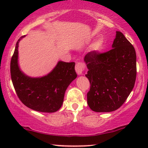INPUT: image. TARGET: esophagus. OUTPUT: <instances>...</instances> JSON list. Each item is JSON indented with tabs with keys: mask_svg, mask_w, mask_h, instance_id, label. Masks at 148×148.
<instances>
[{
	"mask_svg": "<svg viewBox=\"0 0 148 148\" xmlns=\"http://www.w3.org/2000/svg\"><path fill=\"white\" fill-rule=\"evenodd\" d=\"M86 69V64L84 62H77L75 65V71L78 75H82Z\"/></svg>",
	"mask_w": 148,
	"mask_h": 148,
	"instance_id": "obj_1",
	"label": "esophagus"
}]
</instances>
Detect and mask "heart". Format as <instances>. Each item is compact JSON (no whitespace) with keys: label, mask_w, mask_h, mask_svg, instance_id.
<instances>
[{"label":"heart","mask_w":148,"mask_h":148,"mask_svg":"<svg viewBox=\"0 0 148 148\" xmlns=\"http://www.w3.org/2000/svg\"><path fill=\"white\" fill-rule=\"evenodd\" d=\"M105 46V42L103 38H98L92 44V50L96 53H100L103 50Z\"/></svg>","instance_id":"heart-1"}]
</instances>
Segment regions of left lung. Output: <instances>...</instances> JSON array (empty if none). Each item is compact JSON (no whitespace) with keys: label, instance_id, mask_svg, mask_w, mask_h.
<instances>
[{"label":"left lung","instance_id":"1","mask_svg":"<svg viewBox=\"0 0 148 148\" xmlns=\"http://www.w3.org/2000/svg\"><path fill=\"white\" fill-rule=\"evenodd\" d=\"M112 49L104 53L88 52L84 61L90 83L88 104L93 111L108 112L123 104L136 79V52L121 32H116Z\"/></svg>","mask_w":148,"mask_h":148}]
</instances>
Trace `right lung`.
Segmentation results:
<instances>
[{
    "label": "right lung",
    "instance_id": "add662e5",
    "mask_svg": "<svg viewBox=\"0 0 148 148\" xmlns=\"http://www.w3.org/2000/svg\"><path fill=\"white\" fill-rule=\"evenodd\" d=\"M21 36L16 44L11 60V75L17 96L24 105L42 112H54L63 102L64 93L77 77L74 62L58 61L49 73L41 77H31L22 72L18 64V47Z\"/></svg>",
    "mask_w": 148,
    "mask_h": 148
}]
</instances>
